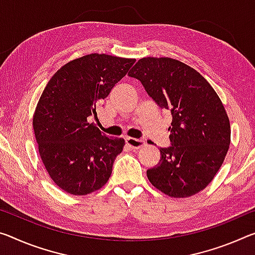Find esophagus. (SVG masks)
<instances>
[{
  "label": "esophagus",
  "instance_id": "1",
  "mask_svg": "<svg viewBox=\"0 0 255 255\" xmlns=\"http://www.w3.org/2000/svg\"><path fill=\"white\" fill-rule=\"evenodd\" d=\"M126 143L129 147L137 149L144 146L145 140L140 138H130V137H128V138H126Z\"/></svg>",
  "mask_w": 255,
  "mask_h": 255
}]
</instances>
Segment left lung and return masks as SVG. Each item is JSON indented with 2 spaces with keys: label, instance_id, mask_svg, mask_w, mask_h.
I'll return each instance as SVG.
<instances>
[{
  "label": "left lung",
  "instance_id": "1",
  "mask_svg": "<svg viewBox=\"0 0 255 255\" xmlns=\"http://www.w3.org/2000/svg\"><path fill=\"white\" fill-rule=\"evenodd\" d=\"M161 109L171 112L170 146L161 147L159 164L147 178L171 197H187L207 187L230 144V124L219 96L204 77L170 58H143L130 74Z\"/></svg>",
  "mask_w": 255,
  "mask_h": 255
}]
</instances>
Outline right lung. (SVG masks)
<instances>
[{"instance_id": "1", "label": "right lung", "mask_w": 255, "mask_h": 255, "mask_svg": "<svg viewBox=\"0 0 255 255\" xmlns=\"http://www.w3.org/2000/svg\"><path fill=\"white\" fill-rule=\"evenodd\" d=\"M107 54H88L64 64L43 91L33 126L39 155L52 180L72 195L107 184L125 139L108 137L88 123L135 63Z\"/></svg>"}]
</instances>
